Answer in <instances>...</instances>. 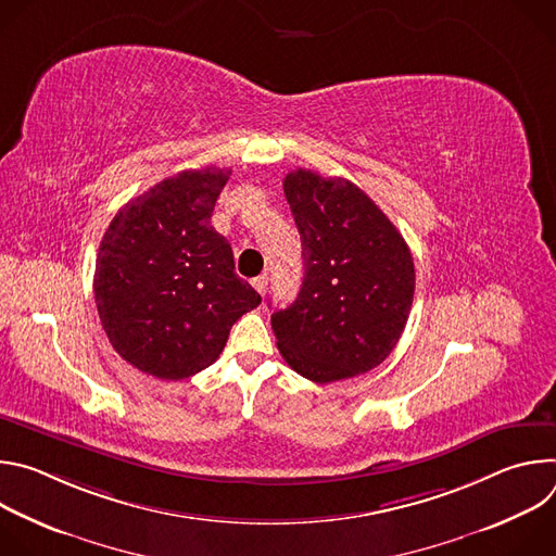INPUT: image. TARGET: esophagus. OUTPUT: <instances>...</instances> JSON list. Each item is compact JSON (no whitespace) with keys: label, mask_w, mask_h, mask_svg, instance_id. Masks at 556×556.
<instances>
[{"label":"esophagus","mask_w":556,"mask_h":556,"mask_svg":"<svg viewBox=\"0 0 556 556\" xmlns=\"http://www.w3.org/2000/svg\"><path fill=\"white\" fill-rule=\"evenodd\" d=\"M253 288L264 296V294H266V290H268V275H260V277H255V279H253Z\"/></svg>","instance_id":"esophagus-1"}]
</instances>
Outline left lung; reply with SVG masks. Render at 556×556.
<instances>
[{
  "label": "left lung",
  "instance_id": "8db88e82",
  "mask_svg": "<svg viewBox=\"0 0 556 556\" xmlns=\"http://www.w3.org/2000/svg\"><path fill=\"white\" fill-rule=\"evenodd\" d=\"M283 193L303 251L294 303L270 316L286 363L312 382L380 365L399 343L414 303V257L389 217L345 178L290 172Z\"/></svg>",
  "mask_w": 556,
  "mask_h": 556
}]
</instances>
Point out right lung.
<instances>
[{
  "label": "right lung",
  "mask_w": 556,
  "mask_h": 556,
  "mask_svg": "<svg viewBox=\"0 0 556 556\" xmlns=\"http://www.w3.org/2000/svg\"><path fill=\"white\" fill-rule=\"evenodd\" d=\"M230 169L180 172L129 200L97 255L94 296L112 348L142 374L182 380L217 361L232 324L262 303L211 226Z\"/></svg>",
  "instance_id": "obj_1"
}]
</instances>
